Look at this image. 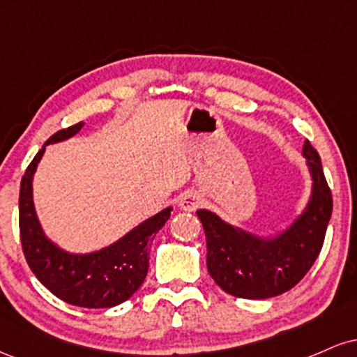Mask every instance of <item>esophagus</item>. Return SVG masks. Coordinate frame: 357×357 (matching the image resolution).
<instances>
[{"label": "esophagus", "instance_id": "1", "mask_svg": "<svg viewBox=\"0 0 357 357\" xmlns=\"http://www.w3.org/2000/svg\"><path fill=\"white\" fill-rule=\"evenodd\" d=\"M199 203H202V198L195 191H184L178 199L179 210L183 211H195L199 206Z\"/></svg>", "mask_w": 357, "mask_h": 357}]
</instances>
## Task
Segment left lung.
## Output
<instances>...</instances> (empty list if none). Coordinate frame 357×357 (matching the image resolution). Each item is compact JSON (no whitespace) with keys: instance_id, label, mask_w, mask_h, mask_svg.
Segmentation results:
<instances>
[{"instance_id":"1","label":"left lung","mask_w":357,"mask_h":357,"mask_svg":"<svg viewBox=\"0 0 357 357\" xmlns=\"http://www.w3.org/2000/svg\"><path fill=\"white\" fill-rule=\"evenodd\" d=\"M302 155L312 181L309 199L275 235H257L210 210L196 211L206 235L208 272L230 296L253 301L280 296L304 278L319 257L333 215V195L321 158L309 141L304 142Z\"/></svg>"}]
</instances>
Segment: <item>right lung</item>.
<instances>
[{"label": "right lung", "mask_w": 357, "mask_h": 357, "mask_svg": "<svg viewBox=\"0 0 357 357\" xmlns=\"http://www.w3.org/2000/svg\"><path fill=\"white\" fill-rule=\"evenodd\" d=\"M84 122L59 130L45 142L26 167L20 186V236L31 272L67 304L105 309L126 302L142 285L149 268V248L173 208L167 206L134 227L122 238L89 253H73L45 235L33 203V176L48 144L67 141Z\"/></svg>", "instance_id": "right-lung-1"}]
</instances>
